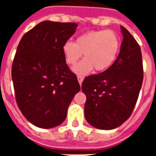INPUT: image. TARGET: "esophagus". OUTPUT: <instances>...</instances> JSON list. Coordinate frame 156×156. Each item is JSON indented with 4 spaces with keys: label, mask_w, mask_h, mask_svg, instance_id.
<instances>
[{
    "label": "esophagus",
    "mask_w": 156,
    "mask_h": 156,
    "mask_svg": "<svg viewBox=\"0 0 156 156\" xmlns=\"http://www.w3.org/2000/svg\"><path fill=\"white\" fill-rule=\"evenodd\" d=\"M83 79H84V77H83V76H80V75L78 76V83H79V84H80V85H82V83H83Z\"/></svg>",
    "instance_id": "34e87169"
}]
</instances>
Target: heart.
<instances>
[{"mask_svg":"<svg viewBox=\"0 0 156 156\" xmlns=\"http://www.w3.org/2000/svg\"><path fill=\"white\" fill-rule=\"evenodd\" d=\"M121 48V38L112 30L89 31L77 38L76 42L66 41L62 46L65 61L69 66L75 65L84 53L85 59L76 65L73 71L77 74H87L95 68L104 71L116 61Z\"/></svg>","mask_w":156,"mask_h":156,"instance_id":"heart-1","label":"heart"}]
</instances>
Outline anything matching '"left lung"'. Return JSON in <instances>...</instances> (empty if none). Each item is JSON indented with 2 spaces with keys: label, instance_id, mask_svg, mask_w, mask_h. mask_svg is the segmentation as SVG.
Returning a JSON list of instances; mask_svg holds the SVG:
<instances>
[{
  "label": "left lung",
  "instance_id": "8db88e82",
  "mask_svg": "<svg viewBox=\"0 0 156 156\" xmlns=\"http://www.w3.org/2000/svg\"><path fill=\"white\" fill-rule=\"evenodd\" d=\"M121 30L123 40L113 65L103 73L85 78L82 84L87 96L85 118L100 129L117 128L130 116L143 84L140 47L122 26Z\"/></svg>",
  "mask_w": 156,
  "mask_h": 156
}]
</instances>
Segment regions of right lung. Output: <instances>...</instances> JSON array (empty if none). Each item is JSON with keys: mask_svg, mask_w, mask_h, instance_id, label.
Instances as JSON below:
<instances>
[{"mask_svg": "<svg viewBox=\"0 0 156 156\" xmlns=\"http://www.w3.org/2000/svg\"><path fill=\"white\" fill-rule=\"evenodd\" d=\"M77 27V23L44 21L26 33L17 48L11 73L16 101L23 116L37 127L60 126L80 90L62 52Z\"/></svg>", "mask_w": 156, "mask_h": 156, "instance_id": "obj_1", "label": "right lung"}]
</instances>
